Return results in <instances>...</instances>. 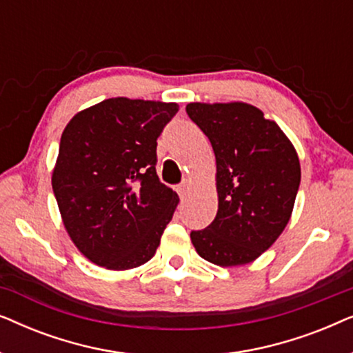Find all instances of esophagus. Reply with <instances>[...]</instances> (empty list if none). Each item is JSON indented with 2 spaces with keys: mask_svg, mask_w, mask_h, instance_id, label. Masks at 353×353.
I'll return each mask as SVG.
<instances>
[{
  "mask_svg": "<svg viewBox=\"0 0 353 353\" xmlns=\"http://www.w3.org/2000/svg\"><path fill=\"white\" fill-rule=\"evenodd\" d=\"M190 185H191L190 180H183L180 185L176 186V191H178V194H180L181 199H183V197H186L188 191H190Z\"/></svg>",
  "mask_w": 353,
  "mask_h": 353,
  "instance_id": "34e87169",
  "label": "esophagus"
}]
</instances>
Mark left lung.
I'll use <instances>...</instances> for the list:
<instances>
[{"mask_svg": "<svg viewBox=\"0 0 353 353\" xmlns=\"http://www.w3.org/2000/svg\"><path fill=\"white\" fill-rule=\"evenodd\" d=\"M214 148L219 212L191 231L197 254L220 267L252 262L286 228L301 185L294 146L273 120L250 104L186 105Z\"/></svg>", "mask_w": 353, "mask_h": 353, "instance_id": "1", "label": "left lung"}]
</instances>
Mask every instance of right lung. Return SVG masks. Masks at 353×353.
Segmentation results:
<instances>
[{
	"instance_id": "1",
	"label": "right lung",
	"mask_w": 353,
	"mask_h": 353,
	"mask_svg": "<svg viewBox=\"0 0 353 353\" xmlns=\"http://www.w3.org/2000/svg\"><path fill=\"white\" fill-rule=\"evenodd\" d=\"M175 103L110 98L67 123L52 191L81 254L109 270L137 268L156 254L178 194L159 180L157 138Z\"/></svg>"
}]
</instances>
